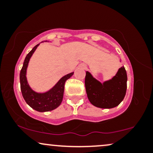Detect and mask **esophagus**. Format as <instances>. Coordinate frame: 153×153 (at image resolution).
I'll use <instances>...</instances> for the list:
<instances>
[{
  "mask_svg": "<svg viewBox=\"0 0 153 153\" xmlns=\"http://www.w3.org/2000/svg\"><path fill=\"white\" fill-rule=\"evenodd\" d=\"M81 67H82V68H83V69H85V68H86V66L85 65H82Z\"/></svg>",
  "mask_w": 153,
  "mask_h": 153,
  "instance_id": "1",
  "label": "esophagus"
}]
</instances>
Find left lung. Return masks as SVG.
Masks as SVG:
<instances>
[{
    "instance_id": "8db88e82",
    "label": "left lung",
    "mask_w": 153,
    "mask_h": 153,
    "mask_svg": "<svg viewBox=\"0 0 153 153\" xmlns=\"http://www.w3.org/2000/svg\"><path fill=\"white\" fill-rule=\"evenodd\" d=\"M127 82V75L124 67L119 68L111 79L103 82L95 78L90 72L86 71L85 85L88 99L91 104L99 108H114L125 96Z\"/></svg>"
}]
</instances>
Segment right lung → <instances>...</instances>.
<instances>
[{
	"instance_id": "right-lung-1",
	"label": "right lung",
	"mask_w": 153,
	"mask_h": 153,
	"mask_svg": "<svg viewBox=\"0 0 153 153\" xmlns=\"http://www.w3.org/2000/svg\"><path fill=\"white\" fill-rule=\"evenodd\" d=\"M42 42H49V41ZM40 43L36 45L29 52L24 59L20 73V84L22 96L26 103L33 109L37 111L45 112L55 109L61 104L63 99V94H64L65 82L74 74V72L62 77L53 87L45 92H36L33 90L28 82L26 72L31 56L34 53L35 50H36Z\"/></svg>"
}]
</instances>
